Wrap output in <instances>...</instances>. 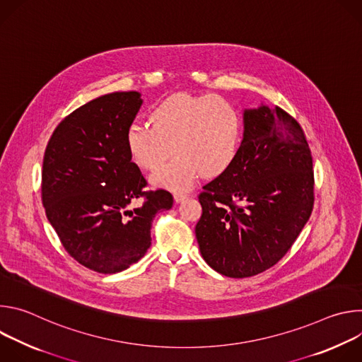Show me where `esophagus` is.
<instances>
[{
    "label": "esophagus",
    "instance_id": "esophagus-1",
    "mask_svg": "<svg viewBox=\"0 0 362 362\" xmlns=\"http://www.w3.org/2000/svg\"><path fill=\"white\" fill-rule=\"evenodd\" d=\"M173 197H175L176 202H182V200H185V199L187 197V194H186V193H182V192H176V193L173 194Z\"/></svg>",
    "mask_w": 362,
    "mask_h": 362
}]
</instances>
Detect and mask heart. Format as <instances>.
Masks as SVG:
<instances>
[{"label":"heart","instance_id":"obj_1","mask_svg":"<svg viewBox=\"0 0 362 362\" xmlns=\"http://www.w3.org/2000/svg\"><path fill=\"white\" fill-rule=\"evenodd\" d=\"M150 124L133 122L126 144L133 163L157 170L170 151L174 159L151 176V183L170 190L189 189L199 173L215 177L235 160L240 143V116L232 103L216 94L179 93L154 106Z\"/></svg>","mask_w":362,"mask_h":362}]
</instances>
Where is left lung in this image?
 I'll list each match as a JSON object with an SVG mask.
<instances>
[{
	"label": "left lung",
	"instance_id": "1",
	"mask_svg": "<svg viewBox=\"0 0 362 362\" xmlns=\"http://www.w3.org/2000/svg\"><path fill=\"white\" fill-rule=\"evenodd\" d=\"M232 165L199 193L194 233L203 259L229 278L278 264L314 209L313 156L300 124L284 109L245 110Z\"/></svg>",
	"mask_w": 362,
	"mask_h": 362
}]
</instances>
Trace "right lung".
Masks as SVG:
<instances>
[{"instance_id":"right-lung-1","label":"right lung","mask_w":362,"mask_h":362,"mask_svg":"<svg viewBox=\"0 0 362 362\" xmlns=\"http://www.w3.org/2000/svg\"><path fill=\"white\" fill-rule=\"evenodd\" d=\"M141 98L137 91L97 97L66 116L42 159L45 215L67 253L98 274H116L147 252L159 211L170 209L165 189L147 190L126 144ZM141 200L139 209H129Z\"/></svg>"}]
</instances>
